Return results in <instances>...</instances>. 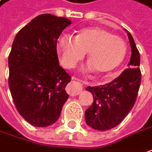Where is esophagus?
I'll return each instance as SVG.
<instances>
[{
	"label": "esophagus",
	"mask_w": 152,
	"mask_h": 152,
	"mask_svg": "<svg viewBox=\"0 0 152 152\" xmlns=\"http://www.w3.org/2000/svg\"><path fill=\"white\" fill-rule=\"evenodd\" d=\"M72 83H69V85L66 88V91L70 96H76L78 95L82 91H83V87L81 85V83L78 82V80L76 77H72L71 80Z\"/></svg>",
	"instance_id": "34e87169"
}]
</instances>
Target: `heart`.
I'll return each instance as SVG.
<instances>
[{
    "instance_id": "b5f03b06",
    "label": "heart",
    "mask_w": 152,
    "mask_h": 152,
    "mask_svg": "<svg viewBox=\"0 0 152 152\" xmlns=\"http://www.w3.org/2000/svg\"><path fill=\"white\" fill-rule=\"evenodd\" d=\"M57 49L66 68L74 67L87 52L89 61L84 70H97L99 75L114 71L127 55V44L124 40L100 27L83 29L75 37L67 35L59 37Z\"/></svg>"
}]
</instances>
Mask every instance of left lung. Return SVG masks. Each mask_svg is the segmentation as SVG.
<instances>
[{"label": "left lung", "mask_w": 152, "mask_h": 152, "mask_svg": "<svg viewBox=\"0 0 152 152\" xmlns=\"http://www.w3.org/2000/svg\"><path fill=\"white\" fill-rule=\"evenodd\" d=\"M127 32L132 53L128 69L110 83L86 88L94 96V102L85 111V120L96 130L105 131L115 128L135 103L141 82L140 57L134 38Z\"/></svg>", "instance_id": "1"}]
</instances>
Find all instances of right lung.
I'll return each mask as SVG.
<instances>
[{
  "label": "right lung",
  "mask_w": 152,
  "mask_h": 152,
  "mask_svg": "<svg viewBox=\"0 0 152 152\" xmlns=\"http://www.w3.org/2000/svg\"><path fill=\"white\" fill-rule=\"evenodd\" d=\"M71 21L46 13L18 31L8 57V85L18 113L35 127L58 119L70 76L59 65L57 40Z\"/></svg>",
  "instance_id": "obj_1"
}]
</instances>
